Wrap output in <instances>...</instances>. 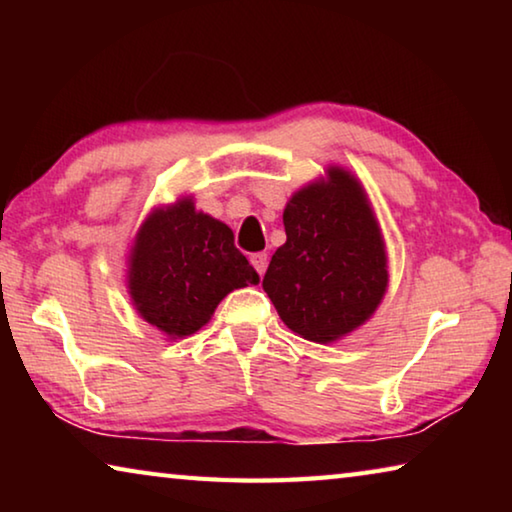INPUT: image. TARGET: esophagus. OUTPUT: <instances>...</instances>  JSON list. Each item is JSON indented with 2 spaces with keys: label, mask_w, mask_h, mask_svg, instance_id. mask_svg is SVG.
<instances>
[{
  "label": "esophagus",
  "mask_w": 512,
  "mask_h": 512,
  "mask_svg": "<svg viewBox=\"0 0 512 512\" xmlns=\"http://www.w3.org/2000/svg\"><path fill=\"white\" fill-rule=\"evenodd\" d=\"M250 262H253L255 271H257L259 275H264L266 266H268V255H266V253H255L253 257H250Z\"/></svg>",
  "instance_id": "1"
}]
</instances>
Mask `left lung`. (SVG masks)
Here are the masks:
<instances>
[{
	"mask_svg": "<svg viewBox=\"0 0 512 512\" xmlns=\"http://www.w3.org/2000/svg\"><path fill=\"white\" fill-rule=\"evenodd\" d=\"M282 219L287 244L275 250L262 287L302 339H341L372 316L388 284L368 198L348 171L329 169L327 183L300 189Z\"/></svg>",
	"mask_w": 512,
	"mask_h": 512,
	"instance_id": "8db88e82",
	"label": "left lung"
}]
</instances>
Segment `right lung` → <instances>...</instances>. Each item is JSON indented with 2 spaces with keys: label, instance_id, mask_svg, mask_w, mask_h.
<instances>
[{
  "label": "right lung",
  "instance_id": "add662e5",
  "mask_svg": "<svg viewBox=\"0 0 512 512\" xmlns=\"http://www.w3.org/2000/svg\"><path fill=\"white\" fill-rule=\"evenodd\" d=\"M257 282L232 230L196 212L192 198L155 210L137 232L133 302L146 323L173 339L201 329L230 291Z\"/></svg>",
  "mask_w": 512,
  "mask_h": 512
}]
</instances>
